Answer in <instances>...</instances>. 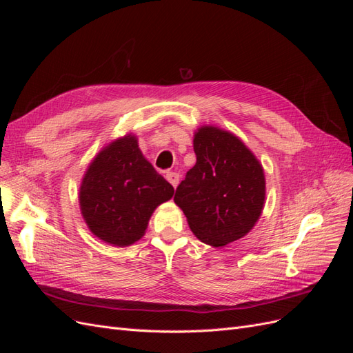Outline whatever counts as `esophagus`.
I'll return each mask as SVG.
<instances>
[{
	"instance_id": "1",
	"label": "esophagus",
	"mask_w": 353,
	"mask_h": 353,
	"mask_svg": "<svg viewBox=\"0 0 353 353\" xmlns=\"http://www.w3.org/2000/svg\"><path fill=\"white\" fill-rule=\"evenodd\" d=\"M166 179L172 184L174 188H176V185L179 184V174L176 172H166Z\"/></svg>"
}]
</instances>
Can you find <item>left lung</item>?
<instances>
[{
	"mask_svg": "<svg viewBox=\"0 0 353 353\" xmlns=\"http://www.w3.org/2000/svg\"><path fill=\"white\" fill-rule=\"evenodd\" d=\"M193 144L196 165L174 200L199 240L222 248L258 222L265 203L263 169L240 138L221 128H199Z\"/></svg>",
	"mask_w": 353,
	"mask_h": 353,
	"instance_id": "1",
	"label": "left lung"
}]
</instances>
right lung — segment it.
Segmentation results:
<instances>
[{
	"mask_svg": "<svg viewBox=\"0 0 353 353\" xmlns=\"http://www.w3.org/2000/svg\"><path fill=\"white\" fill-rule=\"evenodd\" d=\"M172 196L174 187L143 156L137 137L128 134L94 157L79 205L95 237L125 248L144 236L154 209Z\"/></svg>",
	"mask_w": 353,
	"mask_h": 353,
	"instance_id": "1",
	"label": "right lung"
}]
</instances>
